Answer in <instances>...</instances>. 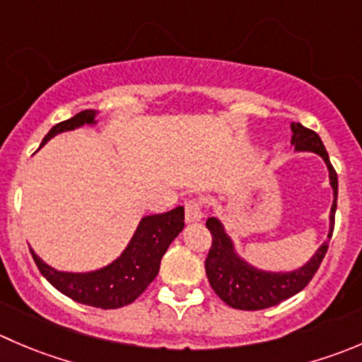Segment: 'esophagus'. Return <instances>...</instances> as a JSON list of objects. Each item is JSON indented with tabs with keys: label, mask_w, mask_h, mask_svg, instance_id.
<instances>
[{
	"label": "esophagus",
	"mask_w": 362,
	"mask_h": 362,
	"mask_svg": "<svg viewBox=\"0 0 362 362\" xmlns=\"http://www.w3.org/2000/svg\"><path fill=\"white\" fill-rule=\"evenodd\" d=\"M203 219L202 203L198 199H191L185 203V223H198Z\"/></svg>",
	"instance_id": "esophagus-1"
}]
</instances>
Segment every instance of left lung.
<instances>
[{
    "instance_id": "obj_1",
    "label": "left lung",
    "mask_w": 362,
    "mask_h": 362,
    "mask_svg": "<svg viewBox=\"0 0 362 362\" xmlns=\"http://www.w3.org/2000/svg\"><path fill=\"white\" fill-rule=\"evenodd\" d=\"M292 145L297 152H313L324 159L325 166L329 170V180H331L332 192H334V202L331 206V216H329V235L327 240L317 249L310 262L304 263L297 270L292 272H269V270H259L256 267L249 265L245 259L235 251L233 240L228 237L224 231L223 223L216 217L206 219V228L212 235V245H210L209 256L205 259L206 278L214 292L219 296L223 303L228 306L237 308L244 311L265 310V308L276 306L283 300L290 299L292 296L299 293L306 288L308 283L317 274L318 267L327 252L329 240L334 230V214H336V199H338V175L329 160L327 150L322 143L320 136L304 125H292Z\"/></svg>"
}]
</instances>
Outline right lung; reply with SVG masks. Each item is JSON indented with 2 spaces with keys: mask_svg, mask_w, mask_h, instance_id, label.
Wrapping results in <instances>:
<instances>
[{
  "mask_svg": "<svg viewBox=\"0 0 362 362\" xmlns=\"http://www.w3.org/2000/svg\"><path fill=\"white\" fill-rule=\"evenodd\" d=\"M95 117L97 111L84 110L69 120L59 122L47 132L42 145L59 132L97 124ZM182 230L184 206L143 217L124 252L110 265L92 272H59L42 262L33 249L30 251L40 274L63 296L86 306L117 310L134 303L156 279L164 252Z\"/></svg>",
  "mask_w": 362,
  "mask_h": 362,
  "instance_id": "1",
  "label": "right lung"
}]
</instances>
